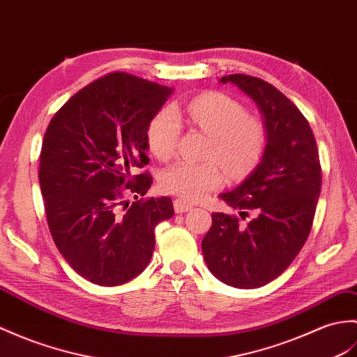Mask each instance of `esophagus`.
Listing matches in <instances>:
<instances>
[{"instance_id":"34e87169","label":"esophagus","mask_w":357,"mask_h":357,"mask_svg":"<svg viewBox=\"0 0 357 357\" xmlns=\"http://www.w3.org/2000/svg\"><path fill=\"white\" fill-rule=\"evenodd\" d=\"M173 206H175L176 213H187L190 210H193V205L182 201V199H175V201H173Z\"/></svg>"}]
</instances>
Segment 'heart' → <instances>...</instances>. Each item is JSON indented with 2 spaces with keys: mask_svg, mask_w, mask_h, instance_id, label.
<instances>
[{
  "mask_svg": "<svg viewBox=\"0 0 357 357\" xmlns=\"http://www.w3.org/2000/svg\"><path fill=\"white\" fill-rule=\"evenodd\" d=\"M187 114L197 128L213 137L208 156L216 158L233 175L252 169L264 149V129L260 121L248 117L245 107L220 93H206L187 105ZM181 132L178 112L162 109L147 128V144L158 160H169L176 151ZM164 192L187 201H199L223 184V173L216 162H175L162 172Z\"/></svg>",
  "mask_w": 357,
  "mask_h": 357,
  "instance_id": "obj_1",
  "label": "heart"
}]
</instances>
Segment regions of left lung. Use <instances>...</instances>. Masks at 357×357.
I'll use <instances>...</instances> for the list:
<instances>
[{"instance_id":"left-lung-1","label":"left lung","mask_w":357,"mask_h":357,"mask_svg":"<svg viewBox=\"0 0 357 357\" xmlns=\"http://www.w3.org/2000/svg\"><path fill=\"white\" fill-rule=\"evenodd\" d=\"M259 107L266 144L260 162L238 185L219 197L240 218L213 213L202 240L204 260L222 283L257 289L277 278L307 240L321 193L317 141L300 109L268 82L246 74L223 76Z\"/></svg>"}]
</instances>
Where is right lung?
<instances>
[{"instance_id": "add662e5", "label": "right lung", "mask_w": 357, "mask_h": 357, "mask_svg": "<svg viewBox=\"0 0 357 357\" xmlns=\"http://www.w3.org/2000/svg\"><path fill=\"white\" fill-rule=\"evenodd\" d=\"M173 88L112 73L74 94L50 121L39 185L57 250L79 275L120 286L152 259L155 227L173 218L170 197L144 196L152 176L147 128ZM128 195H134L130 203Z\"/></svg>"}]
</instances>
